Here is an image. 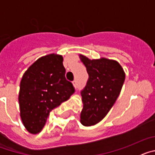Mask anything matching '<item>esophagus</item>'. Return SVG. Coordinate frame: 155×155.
Listing matches in <instances>:
<instances>
[{
	"mask_svg": "<svg viewBox=\"0 0 155 155\" xmlns=\"http://www.w3.org/2000/svg\"><path fill=\"white\" fill-rule=\"evenodd\" d=\"M73 85H74V87H77V81H73Z\"/></svg>",
	"mask_w": 155,
	"mask_h": 155,
	"instance_id": "34e87169",
	"label": "esophagus"
}]
</instances>
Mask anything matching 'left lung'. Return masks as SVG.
I'll use <instances>...</instances> for the list:
<instances>
[{
  "label": "left lung",
  "mask_w": 155,
  "mask_h": 155,
  "mask_svg": "<svg viewBox=\"0 0 155 155\" xmlns=\"http://www.w3.org/2000/svg\"><path fill=\"white\" fill-rule=\"evenodd\" d=\"M79 57L88 74L87 84L81 92L83 109L80 121L90 127L103 120L113 106L125 81V72L116 61Z\"/></svg>",
  "instance_id": "obj_1"
}]
</instances>
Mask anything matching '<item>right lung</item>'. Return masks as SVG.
I'll list each match as a JSON object with an SVG mask.
<instances>
[{
  "label": "right lung",
  "mask_w": 155,
  "mask_h": 155,
  "mask_svg": "<svg viewBox=\"0 0 155 155\" xmlns=\"http://www.w3.org/2000/svg\"><path fill=\"white\" fill-rule=\"evenodd\" d=\"M63 57L51 53L39 58L30 66L20 83V116L30 134L42 130L50 113L75 91L65 78Z\"/></svg>",
  "instance_id": "add662e5"
}]
</instances>
